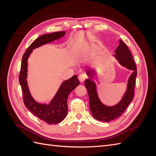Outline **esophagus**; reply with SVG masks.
<instances>
[{"mask_svg":"<svg viewBox=\"0 0 156 156\" xmlns=\"http://www.w3.org/2000/svg\"><path fill=\"white\" fill-rule=\"evenodd\" d=\"M86 79V75L84 74H80L79 76V80L81 83H83Z\"/></svg>","mask_w":156,"mask_h":156,"instance_id":"obj_1","label":"esophagus"}]
</instances>
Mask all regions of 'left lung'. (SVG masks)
<instances>
[{
	"instance_id": "obj_1",
	"label": "left lung",
	"mask_w": 156,
	"mask_h": 156,
	"mask_svg": "<svg viewBox=\"0 0 156 156\" xmlns=\"http://www.w3.org/2000/svg\"><path fill=\"white\" fill-rule=\"evenodd\" d=\"M114 57L122 66L133 71L127 81V89L124 96L120 102L115 105L107 106L101 101L97 92L96 84L92 80L97 73L96 70L89 69L87 71V75L90 79L85 80L84 86L87 90L89 96L90 109L94 119L99 121L107 122L120 117L133 99L134 88L137 73L136 67L130 51L120 40V45L116 48Z\"/></svg>"
}]
</instances>
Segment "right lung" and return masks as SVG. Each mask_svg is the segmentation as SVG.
<instances>
[{
    "mask_svg": "<svg viewBox=\"0 0 156 156\" xmlns=\"http://www.w3.org/2000/svg\"><path fill=\"white\" fill-rule=\"evenodd\" d=\"M66 34L65 31L45 34L36 39L27 48L22 58L21 71L19 77L21 87L23 101L26 107L33 115L49 124H56L62 121L68 113L67 100L69 93L79 84L77 75L64 81L58 88L50 103H40L31 95L27 82L28 59L33 49L58 40Z\"/></svg>",
    "mask_w": 156,
    "mask_h": 156,
    "instance_id": "add662e5",
    "label": "right lung"
}]
</instances>
